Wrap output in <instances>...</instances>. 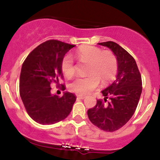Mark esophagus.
Segmentation results:
<instances>
[{"mask_svg": "<svg viewBox=\"0 0 160 160\" xmlns=\"http://www.w3.org/2000/svg\"><path fill=\"white\" fill-rule=\"evenodd\" d=\"M77 96H78V98H80V99H83L86 98V95H78Z\"/></svg>", "mask_w": 160, "mask_h": 160, "instance_id": "esophagus-1", "label": "esophagus"}]
</instances>
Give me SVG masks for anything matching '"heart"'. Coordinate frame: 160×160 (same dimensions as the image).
Returning <instances> with one entry per match:
<instances>
[{
    "label": "heart",
    "instance_id": "1",
    "mask_svg": "<svg viewBox=\"0 0 160 160\" xmlns=\"http://www.w3.org/2000/svg\"><path fill=\"white\" fill-rule=\"evenodd\" d=\"M77 56L81 59L89 61L88 76L78 77L69 84V89L78 94L86 95L96 89L100 83H108L115 78L118 68L117 57L111 51L104 50L95 46L86 45L79 48ZM61 68L63 74L68 78L75 73V66L73 57L70 53L62 58Z\"/></svg>",
    "mask_w": 160,
    "mask_h": 160
}]
</instances>
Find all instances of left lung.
Instances as JSON below:
<instances>
[{
    "instance_id": "obj_1",
    "label": "left lung",
    "mask_w": 160,
    "mask_h": 160,
    "mask_svg": "<svg viewBox=\"0 0 160 160\" xmlns=\"http://www.w3.org/2000/svg\"><path fill=\"white\" fill-rule=\"evenodd\" d=\"M111 49L117 58L116 80L102 91L104 100H97L94 108L88 110L92 123L106 132H114L131 119L142 92L141 76L136 62L127 51L113 41L98 43ZM109 102L105 103L107 99Z\"/></svg>"
}]
</instances>
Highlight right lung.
Segmentation results:
<instances>
[{"instance_id":"1","label":"right lung","mask_w":160,"mask_h":160,"mask_svg":"<svg viewBox=\"0 0 160 160\" xmlns=\"http://www.w3.org/2000/svg\"><path fill=\"white\" fill-rule=\"evenodd\" d=\"M74 45L49 40L37 47L23 62L19 79V94L28 114L42 125L56 123L72 110L76 96L65 92L62 97L52 94V83L63 78L61 62ZM62 89H65L62 85Z\"/></svg>"}]
</instances>
